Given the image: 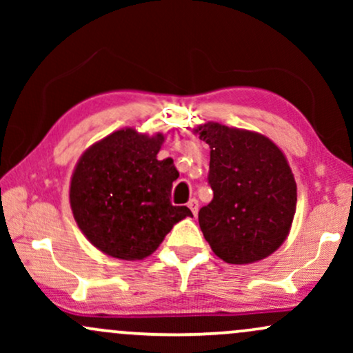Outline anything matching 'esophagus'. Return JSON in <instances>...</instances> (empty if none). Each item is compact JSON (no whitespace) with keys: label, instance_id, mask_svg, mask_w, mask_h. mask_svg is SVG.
<instances>
[{"label":"esophagus","instance_id":"esophagus-1","mask_svg":"<svg viewBox=\"0 0 353 353\" xmlns=\"http://www.w3.org/2000/svg\"><path fill=\"white\" fill-rule=\"evenodd\" d=\"M188 208L190 209V212L194 214V216H197V210H199V201L197 199H190Z\"/></svg>","mask_w":353,"mask_h":353}]
</instances>
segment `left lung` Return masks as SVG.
<instances>
[{
    "label": "left lung",
    "mask_w": 353,
    "mask_h": 353,
    "mask_svg": "<svg viewBox=\"0 0 353 353\" xmlns=\"http://www.w3.org/2000/svg\"><path fill=\"white\" fill-rule=\"evenodd\" d=\"M208 182L214 199L199 210V225L228 264L261 261L285 241L297 204V185L281 149L257 132L208 123Z\"/></svg>",
    "instance_id": "left-lung-1"
}]
</instances>
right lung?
Here are the masks:
<instances>
[{"mask_svg":"<svg viewBox=\"0 0 353 353\" xmlns=\"http://www.w3.org/2000/svg\"><path fill=\"white\" fill-rule=\"evenodd\" d=\"M163 141V134L121 129L91 145L76 165L72 214L89 242L111 257H148L176 222L192 216L171 202L179 172L171 157L157 159Z\"/></svg>","mask_w":353,"mask_h":353,"instance_id":"1","label":"right lung"}]
</instances>
